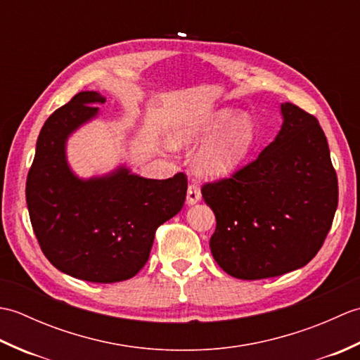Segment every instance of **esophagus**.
I'll return each mask as SVG.
<instances>
[{"mask_svg":"<svg viewBox=\"0 0 360 360\" xmlns=\"http://www.w3.org/2000/svg\"><path fill=\"white\" fill-rule=\"evenodd\" d=\"M201 201V192L195 184H190L187 188V204L193 205L196 202Z\"/></svg>","mask_w":360,"mask_h":360,"instance_id":"esophagus-1","label":"esophagus"}]
</instances>
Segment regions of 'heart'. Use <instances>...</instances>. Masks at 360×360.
I'll return each instance as SVG.
<instances>
[{
    "mask_svg": "<svg viewBox=\"0 0 360 360\" xmlns=\"http://www.w3.org/2000/svg\"><path fill=\"white\" fill-rule=\"evenodd\" d=\"M174 148H193L207 142L195 158V172L205 179H223L238 172L255 143L254 120L231 106L188 117L168 136Z\"/></svg>",
    "mask_w": 360,
    "mask_h": 360,
    "instance_id": "b5f03b06",
    "label": "heart"
}]
</instances>
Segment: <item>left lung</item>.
<instances>
[{"mask_svg":"<svg viewBox=\"0 0 360 360\" xmlns=\"http://www.w3.org/2000/svg\"><path fill=\"white\" fill-rule=\"evenodd\" d=\"M281 127L255 160L202 187L215 213L210 250L240 280L277 277L316 257L338 209V176L319 120L280 105Z\"/></svg>","mask_w":360,"mask_h":360,"instance_id":"1","label":"left lung"}]
</instances>
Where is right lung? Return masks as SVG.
Wrapping results in <instances>:
<instances>
[{
    "instance_id": "add662e5",
    "label": "right lung",
    "mask_w": 360,
    "mask_h": 360,
    "mask_svg": "<svg viewBox=\"0 0 360 360\" xmlns=\"http://www.w3.org/2000/svg\"><path fill=\"white\" fill-rule=\"evenodd\" d=\"M106 97L82 91L44 122L26 182V202L46 258L63 274L93 283L134 277L147 263L156 229L179 213L187 179H148L127 164L80 178L68 141L101 116Z\"/></svg>"
}]
</instances>
